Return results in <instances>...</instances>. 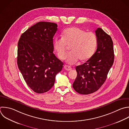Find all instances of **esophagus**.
Returning a JSON list of instances; mask_svg holds the SVG:
<instances>
[{
    "instance_id": "34e87169",
    "label": "esophagus",
    "mask_w": 129,
    "mask_h": 129,
    "mask_svg": "<svg viewBox=\"0 0 129 129\" xmlns=\"http://www.w3.org/2000/svg\"><path fill=\"white\" fill-rule=\"evenodd\" d=\"M64 69H65L66 71H71V70H72V68H71L70 66H68V65H65V66H64Z\"/></svg>"
}]
</instances>
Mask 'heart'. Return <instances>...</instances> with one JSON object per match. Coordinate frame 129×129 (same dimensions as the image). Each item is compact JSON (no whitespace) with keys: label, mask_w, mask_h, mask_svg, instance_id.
<instances>
[{"label":"heart","mask_w":129,"mask_h":129,"mask_svg":"<svg viewBox=\"0 0 129 129\" xmlns=\"http://www.w3.org/2000/svg\"><path fill=\"white\" fill-rule=\"evenodd\" d=\"M97 45V38L93 32L76 27L65 29L62 38H55L53 41V48L59 59L63 60L68 47L71 52L67 56V61L70 64L77 62L79 59L84 62L94 54Z\"/></svg>","instance_id":"1"}]
</instances>
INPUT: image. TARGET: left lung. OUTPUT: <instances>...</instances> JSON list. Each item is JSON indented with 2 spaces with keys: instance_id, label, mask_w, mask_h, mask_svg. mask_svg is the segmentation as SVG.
I'll use <instances>...</instances> for the list:
<instances>
[{
  "instance_id": "obj_1",
  "label": "left lung",
  "mask_w": 129,
  "mask_h": 129,
  "mask_svg": "<svg viewBox=\"0 0 129 129\" xmlns=\"http://www.w3.org/2000/svg\"><path fill=\"white\" fill-rule=\"evenodd\" d=\"M95 33L97 38L96 52L86 62L76 68L77 76L73 87L81 94H89L98 90L105 81L114 61L111 37L100 28Z\"/></svg>"
}]
</instances>
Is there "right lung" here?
<instances>
[{
	"label": "right lung",
	"instance_id": "add662e5",
	"mask_svg": "<svg viewBox=\"0 0 129 129\" xmlns=\"http://www.w3.org/2000/svg\"><path fill=\"white\" fill-rule=\"evenodd\" d=\"M54 23L40 22L22 34L18 44L17 63L28 86L37 93L49 91L63 63L53 53Z\"/></svg>",
	"mask_w": 129,
	"mask_h": 129
}]
</instances>
